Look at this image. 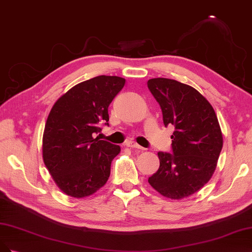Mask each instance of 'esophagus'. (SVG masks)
Returning <instances> with one entry per match:
<instances>
[{"mask_svg": "<svg viewBox=\"0 0 252 252\" xmlns=\"http://www.w3.org/2000/svg\"><path fill=\"white\" fill-rule=\"evenodd\" d=\"M126 145L127 148H132V149H138V150H142L139 144H137L135 141H126Z\"/></svg>", "mask_w": 252, "mask_h": 252, "instance_id": "esophagus-1", "label": "esophagus"}]
</instances>
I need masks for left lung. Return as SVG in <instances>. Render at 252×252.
I'll return each instance as SVG.
<instances>
[{
  "label": "left lung",
  "instance_id": "1",
  "mask_svg": "<svg viewBox=\"0 0 252 252\" xmlns=\"http://www.w3.org/2000/svg\"><path fill=\"white\" fill-rule=\"evenodd\" d=\"M148 87L164 126L175 127L172 153L158 152L160 166L149 183L166 198L189 197L212 178L223 147L215 110L196 89L175 79L152 78Z\"/></svg>",
  "mask_w": 252,
  "mask_h": 252
}]
</instances>
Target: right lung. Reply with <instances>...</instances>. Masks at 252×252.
Returning a JSON list of instances; mask_svg holds the SVG:
<instances>
[{
  "label": "right lung",
  "instance_id": "1",
  "mask_svg": "<svg viewBox=\"0 0 252 252\" xmlns=\"http://www.w3.org/2000/svg\"><path fill=\"white\" fill-rule=\"evenodd\" d=\"M126 79L99 75L80 83L52 107L43 136L45 165L68 196L84 198L107 183L119 145L94 138L109 126L108 108Z\"/></svg>",
  "mask_w": 252,
  "mask_h": 252
}]
</instances>
